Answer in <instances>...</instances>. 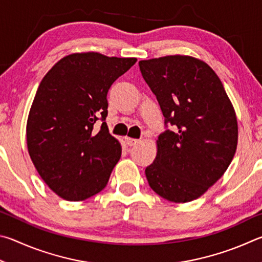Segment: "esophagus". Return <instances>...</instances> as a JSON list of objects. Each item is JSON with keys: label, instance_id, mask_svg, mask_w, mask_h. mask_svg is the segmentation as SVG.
<instances>
[{"label": "esophagus", "instance_id": "34e87169", "mask_svg": "<svg viewBox=\"0 0 262 262\" xmlns=\"http://www.w3.org/2000/svg\"><path fill=\"white\" fill-rule=\"evenodd\" d=\"M125 143H126L128 146H136L137 144L140 143V140L134 139V138H128V137H125Z\"/></svg>", "mask_w": 262, "mask_h": 262}]
</instances>
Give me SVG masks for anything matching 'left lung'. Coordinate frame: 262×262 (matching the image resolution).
<instances>
[{
  "mask_svg": "<svg viewBox=\"0 0 262 262\" xmlns=\"http://www.w3.org/2000/svg\"><path fill=\"white\" fill-rule=\"evenodd\" d=\"M145 81L157 96L164 124L158 154L146 168L155 193L189 203L214 185L236 153L235 109L216 73L198 58L171 55L140 61Z\"/></svg>",
  "mask_w": 262,
  "mask_h": 262,
  "instance_id": "obj_1",
  "label": "left lung"
}]
</instances>
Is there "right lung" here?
Returning <instances> with one entry per match:
<instances>
[{"mask_svg":"<svg viewBox=\"0 0 262 262\" xmlns=\"http://www.w3.org/2000/svg\"><path fill=\"white\" fill-rule=\"evenodd\" d=\"M136 62L76 53L41 80L27 118V149L41 178L61 198L85 200L107 185L122 154L104 122L107 93ZM99 118L103 124L95 130Z\"/></svg>","mask_w":262,"mask_h":262,"instance_id":"1","label":"right lung"}]
</instances>
